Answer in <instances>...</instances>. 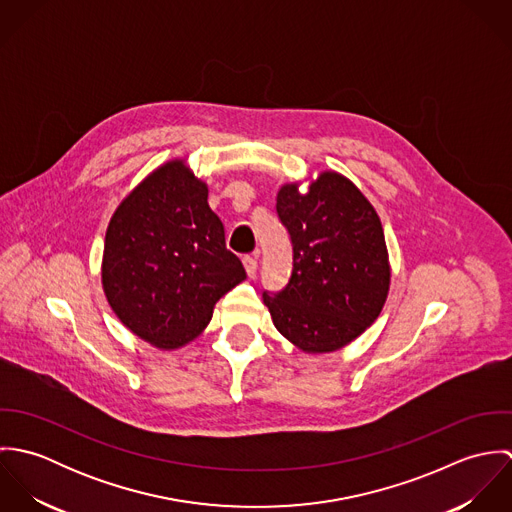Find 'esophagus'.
Returning a JSON list of instances; mask_svg holds the SVG:
<instances>
[{
	"label": "esophagus",
	"mask_w": 512,
	"mask_h": 512,
	"mask_svg": "<svg viewBox=\"0 0 512 512\" xmlns=\"http://www.w3.org/2000/svg\"><path fill=\"white\" fill-rule=\"evenodd\" d=\"M242 264H244V268H246V274L252 278V276H256V272H258V256L256 254H248V256H244L242 258Z\"/></svg>",
	"instance_id": "1"
}]
</instances>
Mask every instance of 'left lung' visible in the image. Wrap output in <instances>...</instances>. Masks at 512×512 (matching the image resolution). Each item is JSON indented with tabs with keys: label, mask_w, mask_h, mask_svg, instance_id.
<instances>
[{
	"label": "left lung",
	"mask_w": 512,
	"mask_h": 512,
	"mask_svg": "<svg viewBox=\"0 0 512 512\" xmlns=\"http://www.w3.org/2000/svg\"><path fill=\"white\" fill-rule=\"evenodd\" d=\"M278 219L292 242V276L262 293L276 329L307 353H329L357 339L378 317L390 286L384 230L365 195L325 171L307 193L284 185Z\"/></svg>",
	"instance_id": "left-lung-1"
}]
</instances>
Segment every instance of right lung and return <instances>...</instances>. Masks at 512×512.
Listing matches in <instances>:
<instances>
[{"label": "right lung", "instance_id": "right-lung-1", "mask_svg": "<svg viewBox=\"0 0 512 512\" xmlns=\"http://www.w3.org/2000/svg\"><path fill=\"white\" fill-rule=\"evenodd\" d=\"M207 197L183 161H169L122 201L106 230V297L132 333L159 349L195 339L220 297L246 278Z\"/></svg>", "mask_w": 512, "mask_h": 512}]
</instances>
